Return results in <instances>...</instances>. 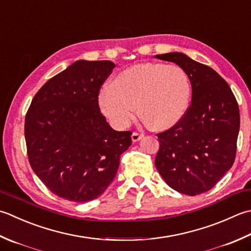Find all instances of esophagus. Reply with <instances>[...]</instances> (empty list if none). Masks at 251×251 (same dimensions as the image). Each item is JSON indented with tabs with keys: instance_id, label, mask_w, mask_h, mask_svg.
Returning a JSON list of instances; mask_svg holds the SVG:
<instances>
[{
	"instance_id": "obj_1",
	"label": "esophagus",
	"mask_w": 251,
	"mask_h": 251,
	"mask_svg": "<svg viewBox=\"0 0 251 251\" xmlns=\"http://www.w3.org/2000/svg\"><path fill=\"white\" fill-rule=\"evenodd\" d=\"M142 137H144V135H142V134H139V132L134 131V132H132V135H131V140L134 142L139 141L142 138Z\"/></svg>"
}]
</instances>
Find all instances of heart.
<instances>
[{"mask_svg":"<svg viewBox=\"0 0 251 251\" xmlns=\"http://www.w3.org/2000/svg\"><path fill=\"white\" fill-rule=\"evenodd\" d=\"M191 96L190 79L180 66L140 63L117 74L99 95V106L117 128L134 120L136 107L151 129L166 130L183 119Z\"/></svg>","mask_w":251,"mask_h":251,"instance_id":"heart-1","label":"heart"}]
</instances>
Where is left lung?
<instances>
[{
    "instance_id": "1",
    "label": "left lung",
    "mask_w": 251,
    "mask_h": 251,
    "mask_svg": "<svg viewBox=\"0 0 251 251\" xmlns=\"http://www.w3.org/2000/svg\"><path fill=\"white\" fill-rule=\"evenodd\" d=\"M156 58L180 66L190 79L191 103L177 124L160 132L155 168L180 194L207 193L232 168L237 149L239 109L227 82L212 68L184 53Z\"/></svg>"
}]
</instances>
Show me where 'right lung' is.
<instances>
[{
	"mask_svg": "<svg viewBox=\"0 0 251 251\" xmlns=\"http://www.w3.org/2000/svg\"><path fill=\"white\" fill-rule=\"evenodd\" d=\"M115 64L77 61L49 79L33 97L25 119L29 163L49 190L74 202L104 193L131 131H116L99 107L100 88Z\"/></svg>",
	"mask_w": 251,
	"mask_h": 251,
	"instance_id": "right-lung-1",
	"label": "right lung"
}]
</instances>
